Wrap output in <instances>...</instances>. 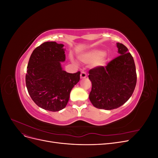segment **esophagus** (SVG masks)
Masks as SVG:
<instances>
[{
  "mask_svg": "<svg viewBox=\"0 0 158 158\" xmlns=\"http://www.w3.org/2000/svg\"><path fill=\"white\" fill-rule=\"evenodd\" d=\"M86 76H87V74H86V73H85V72H82V73H81V74H80V78H86Z\"/></svg>",
  "mask_w": 158,
  "mask_h": 158,
  "instance_id": "1",
  "label": "esophagus"
}]
</instances>
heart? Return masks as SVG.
Wrapping results in <instances>:
<instances>
[{
    "label": "heart",
    "mask_w": 158,
    "mask_h": 158,
    "mask_svg": "<svg viewBox=\"0 0 158 158\" xmlns=\"http://www.w3.org/2000/svg\"><path fill=\"white\" fill-rule=\"evenodd\" d=\"M103 52L94 50L79 56L80 60L85 63H94L95 66H102L104 64Z\"/></svg>",
    "instance_id": "heart-1"
}]
</instances>
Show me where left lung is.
I'll return each mask as SVG.
<instances>
[{"label": "left lung", "mask_w": 158, "mask_h": 158, "mask_svg": "<svg viewBox=\"0 0 158 158\" xmlns=\"http://www.w3.org/2000/svg\"><path fill=\"white\" fill-rule=\"evenodd\" d=\"M117 46L120 55L107 66H98L89 71L92 82L89 98L98 109L111 110L121 107L135 89L137 75L133 57L126 46L120 43Z\"/></svg>", "instance_id": "8db88e82"}]
</instances>
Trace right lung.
I'll use <instances>...</instances> for the list:
<instances>
[{"mask_svg": "<svg viewBox=\"0 0 158 158\" xmlns=\"http://www.w3.org/2000/svg\"><path fill=\"white\" fill-rule=\"evenodd\" d=\"M63 44L55 41L42 44L33 50L27 66L26 84L37 106L50 111L64 109L72 89L80 80V72L71 74L63 70L65 60Z\"/></svg>", "mask_w": 158, "mask_h": 158, "instance_id": "obj_1", "label": "right lung"}]
</instances>
